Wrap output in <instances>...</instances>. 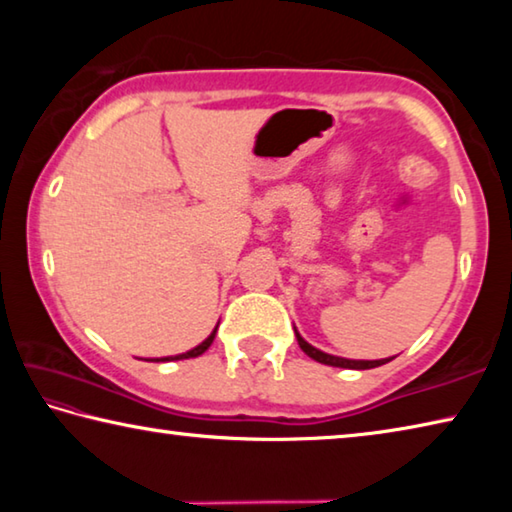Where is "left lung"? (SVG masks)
I'll return each mask as SVG.
<instances>
[{
  "instance_id": "8db88e82",
  "label": "left lung",
  "mask_w": 512,
  "mask_h": 512,
  "mask_svg": "<svg viewBox=\"0 0 512 512\" xmlns=\"http://www.w3.org/2000/svg\"><path fill=\"white\" fill-rule=\"evenodd\" d=\"M296 339H298V345L302 348V352L307 354V357H311L318 363H325V366H336V368H352V370H368V368H377V366H384V363H388L391 359H381V361H352V359H341V357H332V354H325L316 350L314 345H309L302 336L296 332Z\"/></svg>"
}]
</instances>
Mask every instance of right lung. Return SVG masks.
I'll list each match as a JSON object with an SVG mask.
<instances>
[{
	"label": "right lung",
	"mask_w": 512,
	"mask_h": 512,
	"mask_svg": "<svg viewBox=\"0 0 512 512\" xmlns=\"http://www.w3.org/2000/svg\"><path fill=\"white\" fill-rule=\"evenodd\" d=\"M216 327H219V325H216ZM216 327H214V332H212L210 336H207V339H205L201 345H196L194 350H189V352H185V354H176V357H164V359H158V361H178V359H192V357H198V354H203V352L212 345L214 336H216Z\"/></svg>",
	"instance_id": "add662e5"
}]
</instances>
